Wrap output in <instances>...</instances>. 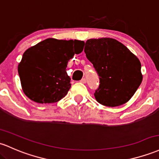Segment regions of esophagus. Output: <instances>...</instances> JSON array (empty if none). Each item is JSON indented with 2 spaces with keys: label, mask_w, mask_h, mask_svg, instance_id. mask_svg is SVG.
I'll list each match as a JSON object with an SVG mask.
<instances>
[{
  "label": "esophagus",
  "mask_w": 159,
  "mask_h": 159,
  "mask_svg": "<svg viewBox=\"0 0 159 159\" xmlns=\"http://www.w3.org/2000/svg\"><path fill=\"white\" fill-rule=\"evenodd\" d=\"M86 79H85V78H82V79L81 80V81H80V82H81V83H83V84H85L86 83Z\"/></svg>",
  "instance_id": "esophagus-1"
}]
</instances>
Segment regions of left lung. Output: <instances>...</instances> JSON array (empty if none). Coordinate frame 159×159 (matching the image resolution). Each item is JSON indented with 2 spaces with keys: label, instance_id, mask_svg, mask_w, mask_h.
<instances>
[{
  "label": "left lung",
  "instance_id": "left-lung-1",
  "mask_svg": "<svg viewBox=\"0 0 159 159\" xmlns=\"http://www.w3.org/2000/svg\"><path fill=\"white\" fill-rule=\"evenodd\" d=\"M84 52L99 76L94 93L97 102L116 107L130 100L143 80L139 59L123 43L109 38L88 40Z\"/></svg>",
  "mask_w": 159,
  "mask_h": 159
}]
</instances>
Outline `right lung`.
Masks as SVG:
<instances>
[{
	"label": "right lung",
	"instance_id": "1",
	"mask_svg": "<svg viewBox=\"0 0 159 159\" xmlns=\"http://www.w3.org/2000/svg\"><path fill=\"white\" fill-rule=\"evenodd\" d=\"M84 42L48 38L26 50L18 66L24 93L38 103L60 101L71 88L69 60L81 53Z\"/></svg>",
	"mask_w": 159,
	"mask_h": 159
}]
</instances>
